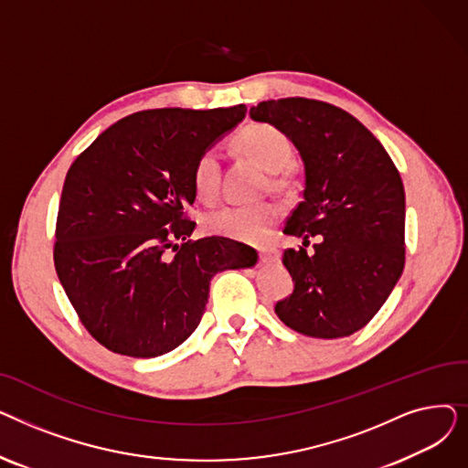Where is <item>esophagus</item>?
<instances>
[{
    "label": "esophagus",
    "instance_id": "34e87169",
    "mask_svg": "<svg viewBox=\"0 0 468 468\" xmlns=\"http://www.w3.org/2000/svg\"><path fill=\"white\" fill-rule=\"evenodd\" d=\"M260 258L267 263H277V261H281V252L277 249H261Z\"/></svg>",
    "mask_w": 468,
    "mask_h": 468
}]
</instances>
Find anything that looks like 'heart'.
<instances>
[{
    "mask_svg": "<svg viewBox=\"0 0 468 468\" xmlns=\"http://www.w3.org/2000/svg\"><path fill=\"white\" fill-rule=\"evenodd\" d=\"M235 144L244 155L267 172H281L292 159V145L288 138L279 129L263 125V122L244 127L237 134ZM193 189L199 201H216L219 191V157L214 150L203 152L195 161ZM279 214V207L273 203L228 205L207 214L203 228L210 235L252 242L267 235Z\"/></svg>",
    "mask_w": 468,
    "mask_h": 468,
    "instance_id": "obj_1",
    "label": "heart"
}]
</instances>
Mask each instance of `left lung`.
Segmentation results:
<instances>
[{
	"label": "left lung",
	"instance_id": "1",
	"mask_svg": "<svg viewBox=\"0 0 468 468\" xmlns=\"http://www.w3.org/2000/svg\"><path fill=\"white\" fill-rule=\"evenodd\" d=\"M302 155L303 201L284 233L303 239L284 250L293 292L277 302L281 321L303 335L346 337L372 321L404 271L406 197L399 170L362 122L321 101L281 98L250 108ZM314 236V253L306 254Z\"/></svg>",
	"mask_w": 468,
	"mask_h": 468
}]
</instances>
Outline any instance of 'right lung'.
<instances>
[{
	"label": "right lung",
	"instance_id": "right-lung-1",
	"mask_svg": "<svg viewBox=\"0 0 468 468\" xmlns=\"http://www.w3.org/2000/svg\"><path fill=\"white\" fill-rule=\"evenodd\" d=\"M244 115V104L138 112L69 166L55 267L81 324L106 349L134 358L176 349L201 323L212 277L256 263V250L237 240H187L195 161Z\"/></svg>",
	"mask_w": 468,
	"mask_h": 468
}]
</instances>
